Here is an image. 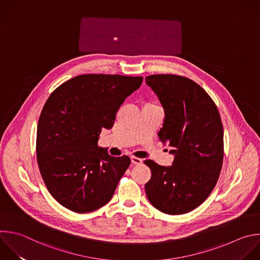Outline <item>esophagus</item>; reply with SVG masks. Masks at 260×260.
Returning a JSON list of instances; mask_svg holds the SVG:
<instances>
[{
    "label": "esophagus",
    "mask_w": 260,
    "mask_h": 260,
    "mask_svg": "<svg viewBox=\"0 0 260 260\" xmlns=\"http://www.w3.org/2000/svg\"><path fill=\"white\" fill-rule=\"evenodd\" d=\"M142 162H143V160H142L141 158L132 157V163H133L134 165H140V164H142Z\"/></svg>",
    "instance_id": "1"
}]
</instances>
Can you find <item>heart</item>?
<instances>
[{"instance_id": "obj_1", "label": "heart", "mask_w": 260, "mask_h": 260, "mask_svg": "<svg viewBox=\"0 0 260 260\" xmlns=\"http://www.w3.org/2000/svg\"><path fill=\"white\" fill-rule=\"evenodd\" d=\"M147 104H155V103H152V102H149V103H147Z\"/></svg>"}]
</instances>
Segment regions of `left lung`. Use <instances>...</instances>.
I'll use <instances>...</instances> for the list:
<instances>
[{
  "label": "left lung",
  "mask_w": 260,
  "mask_h": 260,
  "mask_svg": "<svg viewBox=\"0 0 260 260\" xmlns=\"http://www.w3.org/2000/svg\"><path fill=\"white\" fill-rule=\"evenodd\" d=\"M146 81L165 112L159 140L175 154L170 166L144 162L152 172L146 195L163 213H188L207 199L219 178L223 161L220 115L211 97L188 77L153 74Z\"/></svg>",
  "instance_id": "1"
}]
</instances>
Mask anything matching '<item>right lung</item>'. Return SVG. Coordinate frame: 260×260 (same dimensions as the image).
<instances>
[{
    "instance_id": "add662e5",
    "label": "right lung",
    "mask_w": 260,
    "mask_h": 260,
    "mask_svg": "<svg viewBox=\"0 0 260 260\" xmlns=\"http://www.w3.org/2000/svg\"><path fill=\"white\" fill-rule=\"evenodd\" d=\"M142 81V76L82 74L50 95L38 123L37 159L48 191L65 208L88 213L112 198L131 158L99 148V135L113 126L119 107Z\"/></svg>"
}]
</instances>
